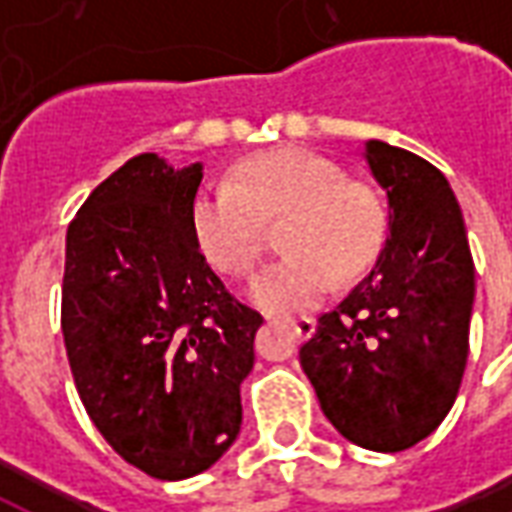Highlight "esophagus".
Instances as JSON below:
<instances>
[{
  "instance_id": "1",
  "label": "esophagus",
  "mask_w": 512,
  "mask_h": 512,
  "mask_svg": "<svg viewBox=\"0 0 512 512\" xmlns=\"http://www.w3.org/2000/svg\"><path fill=\"white\" fill-rule=\"evenodd\" d=\"M290 329L299 334V340H307V337H312V332H315V318H310V315H301V318H296V321H290Z\"/></svg>"
}]
</instances>
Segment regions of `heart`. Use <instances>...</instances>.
Segmentation results:
<instances>
[{"mask_svg":"<svg viewBox=\"0 0 512 512\" xmlns=\"http://www.w3.org/2000/svg\"><path fill=\"white\" fill-rule=\"evenodd\" d=\"M288 213V255L249 282V299L266 312L307 310L376 260L386 235L378 191L345 180L343 169L310 150H277L249 158L235 183H208L191 208V227L213 266L241 277L255 266L266 222Z\"/></svg>","mask_w":512,"mask_h":512,"instance_id":"b5f03b06","label":"heart"}]
</instances>
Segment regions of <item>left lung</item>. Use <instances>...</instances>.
<instances>
[{"label": "left lung", "mask_w": 512, "mask_h": 512, "mask_svg": "<svg viewBox=\"0 0 512 512\" xmlns=\"http://www.w3.org/2000/svg\"><path fill=\"white\" fill-rule=\"evenodd\" d=\"M386 194V241L359 285L301 345L326 419L365 450L400 452L439 428L469 356L474 263L447 178L411 150L367 139Z\"/></svg>", "instance_id": "8db88e82"}]
</instances>
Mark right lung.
<instances>
[{"mask_svg":"<svg viewBox=\"0 0 512 512\" xmlns=\"http://www.w3.org/2000/svg\"><path fill=\"white\" fill-rule=\"evenodd\" d=\"M200 183V161L128 158L65 238L62 334L79 397L112 450L156 480L194 477L230 450L263 323L200 252Z\"/></svg>","mask_w":512,"mask_h":512,"instance_id":"right-lung-1","label":"right lung"}]
</instances>
